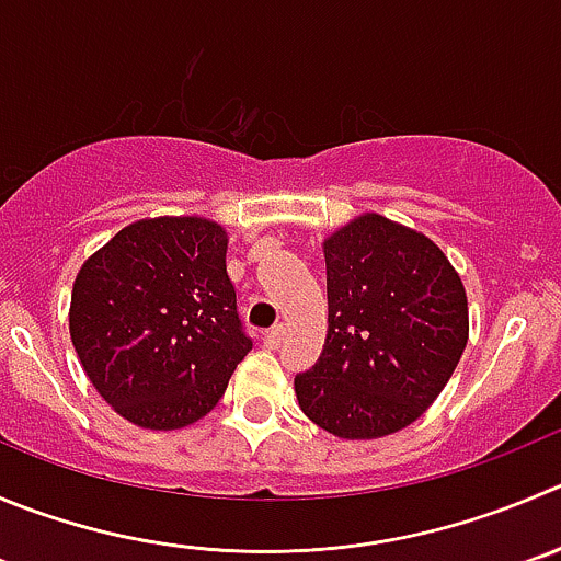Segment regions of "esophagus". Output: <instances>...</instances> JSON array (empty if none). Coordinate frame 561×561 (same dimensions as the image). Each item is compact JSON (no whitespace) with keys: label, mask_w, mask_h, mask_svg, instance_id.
I'll list each match as a JSON object with an SVG mask.
<instances>
[{"label":"esophagus","mask_w":561,"mask_h":561,"mask_svg":"<svg viewBox=\"0 0 561 561\" xmlns=\"http://www.w3.org/2000/svg\"><path fill=\"white\" fill-rule=\"evenodd\" d=\"M284 339H286V324H275V328L264 333V344L270 346V350H277V346L284 344Z\"/></svg>","instance_id":"obj_1"}]
</instances>
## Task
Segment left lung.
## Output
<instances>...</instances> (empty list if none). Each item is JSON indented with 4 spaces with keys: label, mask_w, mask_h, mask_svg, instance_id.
<instances>
[{
    "label": "left lung",
    "mask_w": 561,
    "mask_h": 561,
    "mask_svg": "<svg viewBox=\"0 0 561 561\" xmlns=\"http://www.w3.org/2000/svg\"><path fill=\"white\" fill-rule=\"evenodd\" d=\"M328 339L295 377L300 410L344 440L413 424L468 344V297L446 253L415 228L366 211L322 242Z\"/></svg>",
    "instance_id": "8db88e82"
}]
</instances>
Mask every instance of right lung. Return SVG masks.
I'll use <instances>...</instances> for the list:
<instances>
[{"instance_id":"1","label":"right lung","mask_w":561,"mask_h":561,"mask_svg":"<svg viewBox=\"0 0 561 561\" xmlns=\"http://www.w3.org/2000/svg\"><path fill=\"white\" fill-rule=\"evenodd\" d=\"M226 250L220 222L148 217L79 266L68 311L73 350L95 391L131 424H195L253 350Z\"/></svg>"}]
</instances>
